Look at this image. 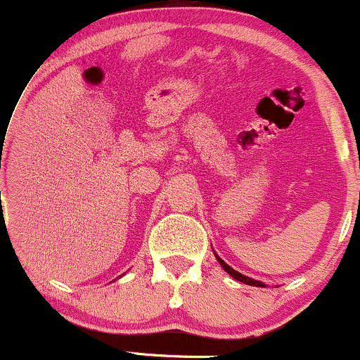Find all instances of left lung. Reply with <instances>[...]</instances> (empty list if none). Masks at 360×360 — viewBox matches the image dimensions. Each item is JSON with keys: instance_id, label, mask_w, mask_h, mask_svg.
I'll use <instances>...</instances> for the list:
<instances>
[{"instance_id": "obj_1", "label": "left lung", "mask_w": 360, "mask_h": 360, "mask_svg": "<svg viewBox=\"0 0 360 360\" xmlns=\"http://www.w3.org/2000/svg\"><path fill=\"white\" fill-rule=\"evenodd\" d=\"M217 259H218V262H220V266L223 267V269H225L226 272H229L230 276H232V278H235L237 281H240V283H243V284H249V286H259V288H266V284H262L260 283V281H255V279H250V278H247V276H242L240 272H237L235 269H232V267L229 266V264L226 262H223V260L218 257L217 255Z\"/></svg>"}]
</instances>
